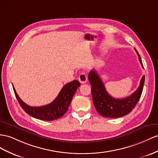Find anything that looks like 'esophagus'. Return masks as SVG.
<instances>
[{"instance_id":"esophagus-1","label":"esophagus","mask_w":158,"mask_h":158,"mask_svg":"<svg viewBox=\"0 0 158 158\" xmlns=\"http://www.w3.org/2000/svg\"><path fill=\"white\" fill-rule=\"evenodd\" d=\"M87 77L85 73H82L79 76V81L81 83H85L87 81Z\"/></svg>"}]
</instances>
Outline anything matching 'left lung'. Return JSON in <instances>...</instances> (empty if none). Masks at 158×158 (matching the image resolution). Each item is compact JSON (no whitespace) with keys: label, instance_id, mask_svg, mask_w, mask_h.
I'll list each match as a JSON object with an SVG mask.
<instances>
[{"label":"left lung","instance_id":"8db88e82","mask_svg":"<svg viewBox=\"0 0 158 158\" xmlns=\"http://www.w3.org/2000/svg\"><path fill=\"white\" fill-rule=\"evenodd\" d=\"M138 55L139 62L143 68L141 56ZM89 81L91 85L93 102L99 114L106 118H117L129 114L139 102L142 94L145 81V75L140 81L137 89L130 95L123 99H115L108 94L98 73L95 70H91L89 73Z\"/></svg>","mask_w":158,"mask_h":158}]
</instances>
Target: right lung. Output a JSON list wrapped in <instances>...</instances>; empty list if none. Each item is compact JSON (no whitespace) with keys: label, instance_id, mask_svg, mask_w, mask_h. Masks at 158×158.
<instances>
[{"label":"right lung","instance_id":"add662e5","mask_svg":"<svg viewBox=\"0 0 158 158\" xmlns=\"http://www.w3.org/2000/svg\"><path fill=\"white\" fill-rule=\"evenodd\" d=\"M80 86V83L77 80L64 85L60 90L58 96L50 104L40 107H31L23 102L16 92L13 87V90L20 106L27 114L40 120L52 121L57 119L68 110L71 100L74 94Z\"/></svg>","mask_w":158,"mask_h":158}]
</instances>
